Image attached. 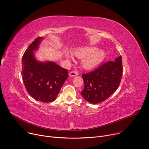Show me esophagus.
Returning a JSON list of instances; mask_svg holds the SVG:
<instances>
[{
    "label": "esophagus",
    "mask_w": 149,
    "mask_h": 149,
    "mask_svg": "<svg viewBox=\"0 0 149 149\" xmlns=\"http://www.w3.org/2000/svg\"><path fill=\"white\" fill-rule=\"evenodd\" d=\"M78 75V72L77 71H71L69 73V75L70 77H75V76H77Z\"/></svg>",
    "instance_id": "esophagus-1"
}]
</instances>
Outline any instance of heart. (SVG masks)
<instances>
[{
	"instance_id": "1",
	"label": "heart",
	"mask_w": 149,
	"mask_h": 149,
	"mask_svg": "<svg viewBox=\"0 0 149 149\" xmlns=\"http://www.w3.org/2000/svg\"><path fill=\"white\" fill-rule=\"evenodd\" d=\"M74 54L78 58H84L82 61V65L87 70L98 65L105 56V53L103 50L96 49V48L92 47L77 49L74 52ZM65 55L67 58H70L67 53L65 52Z\"/></svg>"
}]
</instances>
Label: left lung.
Listing matches in <instances>:
<instances>
[{"instance_id":"obj_1","label":"left lung","mask_w":149,"mask_h":149,"mask_svg":"<svg viewBox=\"0 0 149 149\" xmlns=\"http://www.w3.org/2000/svg\"><path fill=\"white\" fill-rule=\"evenodd\" d=\"M123 75L121 56L108 61L95 70L82 74L84 88L81 93L91 104L101 102L110 97L118 88Z\"/></svg>"}]
</instances>
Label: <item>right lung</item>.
<instances>
[{
  "label": "right lung",
  "instance_id": "1",
  "mask_svg": "<svg viewBox=\"0 0 149 149\" xmlns=\"http://www.w3.org/2000/svg\"><path fill=\"white\" fill-rule=\"evenodd\" d=\"M42 37L36 38L25 51L22 61V77L29 94L43 102L54 101L68 77L67 70L54 62H39L33 51L39 48Z\"/></svg>",
  "mask_w": 149,
  "mask_h": 149
}]
</instances>
